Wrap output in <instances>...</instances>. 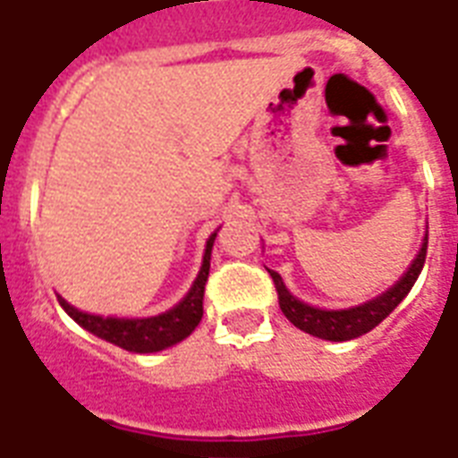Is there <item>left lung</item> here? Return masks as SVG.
Masks as SVG:
<instances>
[{
  "mask_svg": "<svg viewBox=\"0 0 458 458\" xmlns=\"http://www.w3.org/2000/svg\"><path fill=\"white\" fill-rule=\"evenodd\" d=\"M425 257H428V238H425V242L420 247L415 262L410 264V269L403 274V279L395 286H391L386 293H381L374 301H369L364 306L347 308V310H323V308H313L308 306V303H301L298 298H293L286 291L279 274L272 272V269H269V274H272L274 286H276V293H279L281 313L286 315L298 330L313 335V337H320V340L344 342L354 340V337L369 333V330H374L386 315H391L393 308L398 306L403 298L408 296V291L412 289V284H415V279L422 272Z\"/></svg>",
  "mask_w": 458,
  "mask_h": 458,
  "instance_id": "left-lung-1",
  "label": "left lung"
}]
</instances>
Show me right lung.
Returning <instances> with one entry per match:
<instances>
[{
    "label": "right lung",
    "instance_id": "right-lung-1",
    "mask_svg": "<svg viewBox=\"0 0 458 458\" xmlns=\"http://www.w3.org/2000/svg\"><path fill=\"white\" fill-rule=\"evenodd\" d=\"M213 240H216V233L206 242L201 272L196 276L194 286L189 289V293L179 301L177 306L169 308L167 313L155 315V318H101V315L77 310L63 298H60V306L65 308V313L82 325L84 330H89L101 340L123 347L128 352L148 354V352H160L165 347H172V344L189 337L196 330V325L201 323L203 291H206L208 269H211Z\"/></svg>",
    "mask_w": 458,
    "mask_h": 458
}]
</instances>
